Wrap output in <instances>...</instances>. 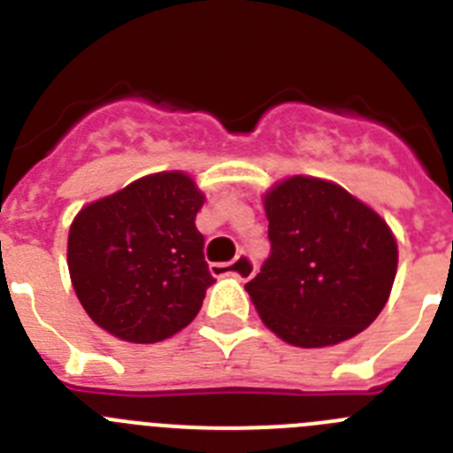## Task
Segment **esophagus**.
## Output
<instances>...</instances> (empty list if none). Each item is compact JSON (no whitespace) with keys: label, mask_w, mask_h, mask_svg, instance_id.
<instances>
[{"label":"esophagus","mask_w":453,"mask_h":453,"mask_svg":"<svg viewBox=\"0 0 453 453\" xmlns=\"http://www.w3.org/2000/svg\"><path fill=\"white\" fill-rule=\"evenodd\" d=\"M211 272H213L215 276H224V274H234L238 276L240 281H247V279H251L256 272V263L251 261V256L247 254V251H242V254H238L231 263H213L211 265Z\"/></svg>","instance_id":"esophagus-1"}]
</instances>
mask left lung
I'll return each instance as SVG.
<instances>
[{"label":"left lung","instance_id":"8db88e82","mask_svg":"<svg viewBox=\"0 0 453 453\" xmlns=\"http://www.w3.org/2000/svg\"><path fill=\"white\" fill-rule=\"evenodd\" d=\"M272 254L247 283L267 329L295 347H329L376 319L397 272V242L345 188L292 177L265 195Z\"/></svg>","mask_w":453,"mask_h":453}]
</instances>
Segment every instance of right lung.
<instances>
[{"mask_svg": "<svg viewBox=\"0 0 453 453\" xmlns=\"http://www.w3.org/2000/svg\"><path fill=\"white\" fill-rule=\"evenodd\" d=\"M203 195L181 172L142 177L74 218L67 267L95 324L129 342H161L197 318L213 274L195 226Z\"/></svg>", "mask_w": 453, "mask_h": 453, "instance_id": "add662e5", "label": "right lung"}]
</instances>
